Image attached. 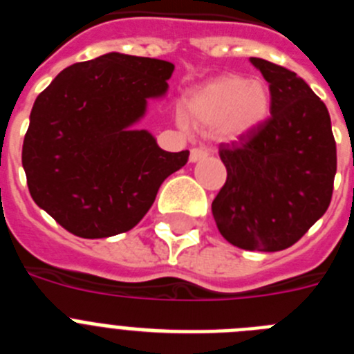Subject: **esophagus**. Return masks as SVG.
I'll return each instance as SVG.
<instances>
[{
  "label": "esophagus",
  "mask_w": 354,
  "mask_h": 354,
  "mask_svg": "<svg viewBox=\"0 0 354 354\" xmlns=\"http://www.w3.org/2000/svg\"><path fill=\"white\" fill-rule=\"evenodd\" d=\"M207 156H209L207 150H204V149H192V152H189V161L196 162V161H200V159L207 158Z\"/></svg>",
  "instance_id": "obj_1"
}]
</instances>
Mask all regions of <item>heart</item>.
<instances>
[{"mask_svg": "<svg viewBox=\"0 0 354 354\" xmlns=\"http://www.w3.org/2000/svg\"><path fill=\"white\" fill-rule=\"evenodd\" d=\"M273 93L262 80L225 74L198 84L184 97V117L193 127L216 131L223 142H239L266 126Z\"/></svg>", "mask_w": 354, "mask_h": 354, "instance_id": "heart-1", "label": "heart"}]
</instances>
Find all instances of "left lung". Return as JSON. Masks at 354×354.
<instances>
[{"label": "left lung", "instance_id": "obj_1", "mask_svg": "<svg viewBox=\"0 0 354 354\" xmlns=\"http://www.w3.org/2000/svg\"><path fill=\"white\" fill-rule=\"evenodd\" d=\"M273 93V111L257 133L220 147L227 183L212 202L221 236L243 250L292 246L326 212L337 147L324 102L298 74L250 58Z\"/></svg>", "mask_w": 354, "mask_h": 354}]
</instances>
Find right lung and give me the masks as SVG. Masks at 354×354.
<instances>
[{
	"label": "right lung",
	"mask_w": 354,
	"mask_h": 354,
	"mask_svg": "<svg viewBox=\"0 0 354 354\" xmlns=\"http://www.w3.org/2000/svg\"><path fill=\"white\" fill-rule=\"evenodd\" d=\"M175 65L106 53L74 64L37 97L23 143L31 198L84 239L127 232L189 152H167L138 129L152 99H165Z\"/></svg>",
	"instance_id": "1"
}]
</instances>
